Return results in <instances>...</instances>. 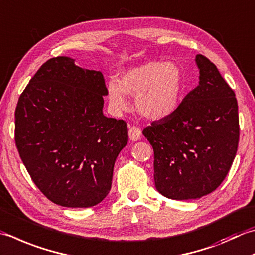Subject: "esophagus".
Segmentation results:
<instances>
[{"label": "esophagus", "mask_w": 255, "mask_h": 255, "mask_svg": "<svg viewBox=\"0 0 255 255\" xmlns=\"http://www.w3.org/2000/svg\"><path fill=\"white\" fill-rule=\"evenodd\" d=\"M141 137V129L137 126H131L129 128V138L132 141H137Z\"/></svg>", "instance_id": "34e87169"}]
</instances>
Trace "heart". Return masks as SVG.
Wrapping results in <instances>:
<instances>
[{"instance_id":"1","label":"heart","mask_w":255,"mask_h":255,"mask_svg":"<svg viewBox=\"0 0 255 255\" xmlns=\"http://www.w3.org/2000/svg\"><path fill=\"white\" fill-rule=\"evenodd\" d=\"M183 87V74L178 64L149 61L125 72L119 83L109 82L107 96L115 112L127 108V93L136 96L134 104L141 115L161 119L176 111Z\"/></svg>"}]
</instances>
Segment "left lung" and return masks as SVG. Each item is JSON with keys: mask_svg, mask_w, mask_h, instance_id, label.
<instances>
[{"mask_svg": "<svg viewBox=\"0 0 255 255\" xmlns=\"http://www.w3.org/2000/svg\"><path fill=\"white\" fill-rule=\"evenodd\" d=\"M198 86L176 111L143 129L153 148L154 184L173 200L198 199L220 186L240 136L238 102L210 59L199 54Z\"/></svg>", "mask_w": 255, "mask_h": 255, "instance_id": "left-lung-1", "label": "left lung"}]
</instances>
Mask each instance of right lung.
<instances>
[{
    "label": "right lung",
    "mask_w": 255,
    "mask_h": 255,
    "mask_svg": "<svg viewBox=\"0 0 255 255\" xmlns=\"http://www.w3.org/2000/svg\"><path fill=\"white\" fill-rule=\"evenodd\" d=\"M101 72L58 56L39 67L15 109V144L33 182L67 208L96 206L111 191L127 124L104 116Z\"/></svg>",
    "instance_id": "1"
}]
</instances>
